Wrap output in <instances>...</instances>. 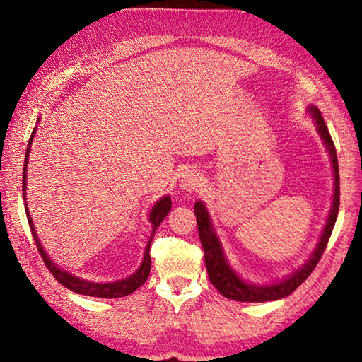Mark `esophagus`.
<instances>
[{
    "label": "esophagus",
    "mask_w": 362,
    "mask_h": 362,
    "mask_svg": "<svg viewBox=\"0 0 362 362\" xmlns=\"http://www.w3.org/2000/svg\"><path fill=\"white\" fill-rule=\"evenodd\" d=\"M180 187L187 192H196L203 187V177H201L196 170H187L183 173L180 179Z\"/></svg>",
    "instance_id": "1"
}]
</instances>
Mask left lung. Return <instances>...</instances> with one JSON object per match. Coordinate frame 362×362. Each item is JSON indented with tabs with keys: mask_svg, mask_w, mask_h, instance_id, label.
I'll use <instances>...</instances> for the list:
<instances>
[{
	"mask_svg": "<svg viewBox=\"0 0 362 362\" xmlns=\"http://www.w3.org/2000/svg\"><path fill=\"white\" fill-rule=\"evenodd\" d=\"M310 115L313 116L315 122L317 124V131H320L324 144L327 146V151L330 155V161H332L334 168V177H335V188H334V201H332V209H330L327 223L324 226L321 241L317 243L313 255L310 257V260L305 263V265L297 269L296 273L291 274L289 278L281 281L278 284L273 286H255V284H247L238 276V274L233 272L231 267L226 262L222 246L217 240L216 233L212 230L209 214H207L204 204L198 201L194 204V214L196 220H198V231H199V240L203 244L204 249V260H206V268L207 274H209L211 283L216 286V289L222 293L223 297L236 300V302H269V300H278L287 297L292 293L297 287L303 283V281L313 273L316 268L317 262L321 260V257L326 250V246L329 243V238L332 235L337 214H339V206H340V175H339V163H337V151L334 140L330 137L329 129L324 122V118L320 110L316 107L308 108Z\"/></svg>",
	"mask_w": 362,
	"mask_h": 362,
	"instance_id": "left-lung-1",
	"label": "left lung"
}]
</instances>
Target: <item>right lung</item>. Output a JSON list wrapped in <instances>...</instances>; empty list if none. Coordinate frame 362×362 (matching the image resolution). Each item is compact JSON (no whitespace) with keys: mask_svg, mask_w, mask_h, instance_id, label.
Here are the masks:
<instances>
[{"mask_svg":"<svg viewBox=\"0 0 362 362\" xmlns=\"http://www.w3.org/2000/svg\"><path fill=\"white\" fill-rule=\"evenodd\" d=\"M35 136V129L32 132V137L28 140V146H27V153H25V164H23V177H22V192L25 193V188H27V163H28V153H30V145H32V139ZM25 196V194H23ZM170 198L169 196H164L163 199H159L158 203L155 204V207L151 209L150 214V222H151V238L148 241V246L145 249V255H144V262L142 265L139 267V269L136 273L132 274V276L126 278V279H121V281H116V283H107V284H100V283H90V281H84V279H79L76 276H73L69 272H64V269H60L56 263H54L49 257L46 255L45 249L40 244L38 236H36L35 233V226L32 222V217H30L28 209L25 207V212H27V220H28V225H30V230H32V235H33V240L36 247H38V252L42 257V262H45V265L47 267L49 272L52 273V276L56 278L60 284L65 286L66 289H70L76 293H83V296H89V297H100V298H119V297H126L132 293L136 289H139L140 286H142L146 279H148V274H150V267H151V259H150V244L153 240V235L156 233V228L159 226V223L163 222L164 217L168 216L169 211H170Z\"/></svg>","mask_w":362,"mask_h":362,"instance_id":"right-lung-1","label":"right lung"}]
</instances>
